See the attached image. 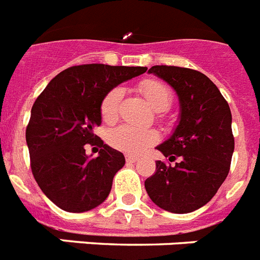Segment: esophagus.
<instances>
[{"mask_svg":"<svg viewBox=\"0 0 260 260\" xmlns=\"http://www.w3.org/2000/svg\"><path fill=\"white\" fill-rule=\"evenodd\" d=\"M125 160L126 162H137V161H139V157L132 156V154H126Z\"/></svg>","mask_w":260,"mask_h":260,"instance_id":"34e87169","label":"esophagus"}]
</instances>
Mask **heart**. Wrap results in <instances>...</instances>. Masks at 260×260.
<instances>
[{
	"instance_id": "b5f03b06",
	"label": "heart",
	"mask_w": 260,
	"mask_h": 260,
	"mask_svg": "<svg viewBox=\"0 0 260 260\" xmlns=\"http://www.w3.org/2000/svg\"><path fill=\"white\" fill-rule=\"evenodd\" d=\"M139 91L145 98L149 106L158 115H162L172 104L173 93L171 88L157 79H144L139 83ZM123 92L120 88H112L104 95L100 102V116L107 124L115 123L119 117V107ZM107 141L111 147L128 154H140L158 141V134L150 128H135L120 125L108 132Z\"/></svg>"
}]
</instances>
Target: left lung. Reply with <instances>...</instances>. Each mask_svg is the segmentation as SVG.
Returning a JSON list of instances; mask_svg holds the SVG:
<instances>
[{
    "mask_svg": "<svg viewBox=\"0 0 260 260\" xmlns=\"http://www.w3.org/2000/svg\"><path fill=\"white\" fill-rule=\"evenodd\" d=\"M149 73L177 92L181 117L171 139L157 147L171 162H177L156 161L145 189L158 208L190 213L214 197L230 171L234 152L230 107L214 83L197 70L161 64L150 67Z\"/></svg>",
    "mask_w": 260,
    "mask_h": 260,
    "instance_id": "obj_1",
    "label": "left lung"
}]
</instances>
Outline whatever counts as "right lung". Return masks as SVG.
<instances>
[{
  "instance_id": "obj_1",
  "label": "right lung",
  "mask_w": 260,
  "mask_h": 260,
  "mask_svg": "<svg viewBox=\"0 0 260 260\" xmlns=\"http://www.w3.org/2000/svg\"><path fill=\"white\" fill-rule=\"evenodd\" d=\"M147 67L80 64L63 70L32 104L26 126L32 176L46 197L62 210L83 213L104 202L123 153L93 134L102 124L100 102L110 89ZM86 143L102 147L85 156Z\"/></svg>"
}]
</instances>
